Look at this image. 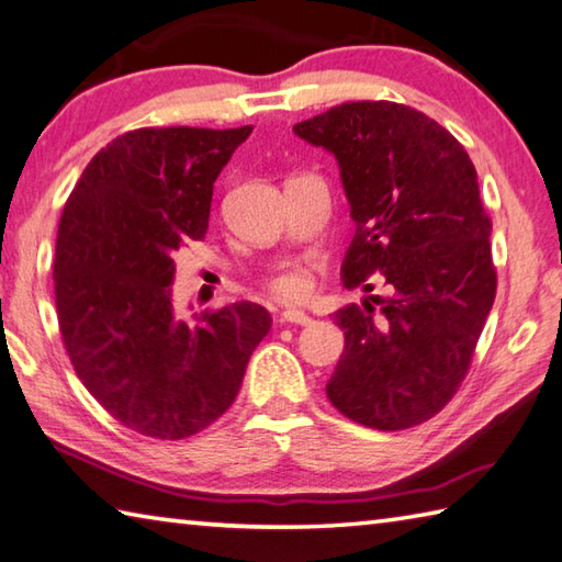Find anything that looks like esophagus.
Masks as SVG:
<instances>
[{
    "instance_id": "obj_1",
    "label": "esophagus",
    "mask_w": 562,
    "mask_h": 562,
    "mask_svg": "<svg viewBox=\"0 0 562 562\" xmlns=\"http://www.w3.org/2000/svg\"><path fill=\"white\" fill-rule=\"evenodd\" d=\"M279 323L281 325H311L313 319L307 317L305 313H301V311H283L279 315Z\"/></svg>"
}]
</instances>
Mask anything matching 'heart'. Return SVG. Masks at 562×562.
<instances>
[{
    "instance_id": "b5f03b06",
    "label": "heart",
    "mask_w": 562,
    "mask_h": 562,
    "mask_svg": "<svg viewBox=\"0 0 562 562\" xmlns=\"http://www.w3.org/2000/svg\"><path fill=\"white\" fill-rule=\"evenodd\" d=\"M313 289H315V279L311 269L305 267H285V269H279L277 273H271L267 279V291L277 297L279 303H285V305L307 301Z\"/></svg>"
}]
</instances>
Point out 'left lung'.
<instances>
[{
	"instance_id": "1",
	"label": "left lung",
	"mask_w": 562,
	"mask_h": 562,
	"mask_svg": "<svg viewBox=\"0 0 562 562\" xmlns=\"http://www.w3.org/2000/svg\"><path fill=\"white\" fill-rule=\"evenodd\" d=\"M293 131L339 162L357 223L341 283L387 291L335 313L329 403L371 429L417 427L458 393L495 303L477 171L443 125L395 101H347Z\"/></svg>"
}]
</instances>
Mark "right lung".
<instances>
[{"mask_svg":"<svg viewBox=\"0 0 562 562\" xmlns=\"http://www.w3.org/2000/svg\"><path fill=\"white\" fill-rule=\"evenodd\" d=\"M243 128H137L91 157L55 243V307L79 381L143 437L187 439L235 403L271 329L257 303L201 313L171 305L175 255L209 231L213 184Z\"/></svg>","mask_w":562,"mask_h":562,"instance_id":"obj_1","label":"right lung"}]
</instances>
